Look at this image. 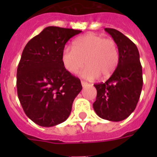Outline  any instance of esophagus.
Listing matches in <instances>:
<instances>
[{
  "mask_svg": "<svg viewBox=\"0 0 157 157\" xmlns=\"http://www.w3.org/2000/svg\"><path fill=\"white\" fill-rule=\"evenodd\" d=\"M81 84H82V87H86V86L89 85L88 82H85V81H82V80L81 81Z\"/></svg>",
  "mask_w": 157,
  "mask_h": 157,
  "instance_id": "esophagus-1",
  "label": "esophagus"
}]
</instances>
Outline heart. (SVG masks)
I'll return each mask as SVG.
<instances>
[{"instance_id": "obj_1", "label": "heart", "mask_w": 157, "mask_h": 157, "mask_svg": "<svg viewBox=\"0 0 157 157\" xmlns=\"http://www.w3.org/2000/svg\"><path fill=\"white\" fill-rule=\"evenodd\" d=\"M119 59L116 41L92 33L77 38L74 47L65 46L62 52V62L66 70L76 74L86 64L81 75L90 80L98 76L101 78L109 77L116 70Z\"/></svg>"}]
</instances>
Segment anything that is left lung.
Masks as SVG:
<instances>
[{"label":"left lung","mask_w":157,"mask_h":157,"mask_svg":"<svg viewBox=\"0 0 157 157\" xmlns=\"http://www.w3.org/2000/svg\"><path fill=\"white\" fill-rule=\"evenodd\" d=\"M116 42L120 53L117 67L105 82L94 84V111L101 119L119 122L134 111L143 85L142 67L136 45L116 29L105 28Z\"/></svg>","instance_id":"obj_1"}]
</instances>
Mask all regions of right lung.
I'll return each instance as SVG.
<instances>
[{
    "mask_svg": "<svg viewBox=\"0 0 157 157\" xmlns=\"http://www.w3.org/2000/svg\"><path fill=\"white\" fill-rule=\"evenodd\" d=\"M82 30L48 27L27 42L17 68V94L25 114L41 127L63 123L71 112L81 82L66 70L62 52Z\"/></svg>",
    "mask_w": 157,
    "mask_h": 157,
    "instance_id": "right-lung-1",
    "label": "right lung"
}]
</instances>
